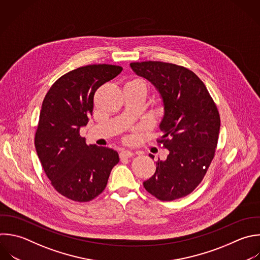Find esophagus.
I'll return each mask as SVG.
<instances>
[{"label":"esophagus","mask_w":260,"mask_h":260,"mask_svg":"<svg viewBox=\"0 0 260 260\" xmlns=\"http://www.w3.org/2000/svg\"><path fill=\"white\" fill-rule=\"evenodd\" d=\"M133 155H134V153H133V151H131V150L123 149V150L120 152V157H122V158H124V157H126V158L132 157Z\"/></svg>","instance_id":"34e87169"}]
</instances>
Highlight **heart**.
Segmentation results:
<instances>
[{
	"label": "heart",
	"instance_id": "1",
	"mask_svg": "<svg viewBox=\"0 0 260 260\" xmlns=\"http://www.w3.org/2000/svg\"><path fill=\"white\" fill-rule=\"evenodd\" d=\"M127 84H133V85H138V86H142V87H145V84L143 81L139 80V79H133L131 81H129ZM146 88V87H145Z\"/></svg>",
	"mask_w": 260,
	"mask_h": 260
}]
</instances>
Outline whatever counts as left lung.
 Here are the masks:
<instances>
[{
	"label": "left lung",
	"instance_id": "left-lung-1",
	"mask_svg": "<svg viewBox=\"0 0 260 260\" xmlns=\"http://www.w3.org/2000/svg\"><path fill=\"white\" fill-rule=\"evenodd\" d=\"M130 67L160 95V142L169 150L143 186L162 201L184 197L199 185L214 156L220 129L216 106L204 83L185 67L153 61L131 63Z\"/></svg>",
	"mask_w": 260,
	"mask_h": 260
}]
</instances>
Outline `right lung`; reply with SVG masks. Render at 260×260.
Instances as JSON below:
<instances>
[{
  "instance_id": "add662e5",
  "label": "right lung",
  "mask_w": 260,
  "mask_h": 260,
  "mask_svg": "<svg viewBox=\"0 0 260 260\" xmlns=\"http://www.w3.org/2000/svg\"><path fill=\"white\" fill-rule=\"evenodd\" d=\"M122 70L107 64L77 68L60 77L43 102L37 153L54 188L71 200L85 202L100 195L120 160L112 148L88 146L79 131L92 115L96 89Z\"/></svg>"
}]
</instances>
